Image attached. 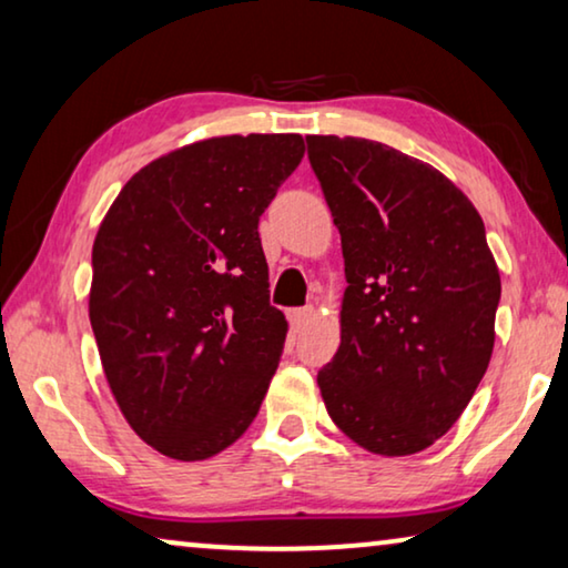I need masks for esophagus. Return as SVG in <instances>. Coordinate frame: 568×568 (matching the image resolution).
I'll list each match as a JSON object with an SVG mask.
<instances>
[{
  "label": "esophagus",
  "instance_id": "1",
  "mask_svg": "<svg viewBox=\"0 0 568 568\" xmlns=\"http://www.w3.org/2000/svg\"><path fill=\"white\" fill-rule=\"evenodd\" d=\"M311 316H314V308H293L291 314H287V322H291L293 332H301L303 326L311 322Z\"/></svg>",
  "mask_w": 568,
  "mask_h": 568
}]
</instances>
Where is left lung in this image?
<instances>
[{"label": "left lung", "instance_id": "1", "mask_svg": "<svg viewBox=\"0 0 568 568\" xmlns=\"http://www.w3.org/2000/svg\"><path fill=\"white\" fill-rule=\"evenodd\" d=\"M342 236V342L318 371L326 412L375 455L443 437L481 383L501 281L474 203L386 143L306 135Z\"/></svg>", "mask_w": 568, "mask_h": 568}]
</instances>
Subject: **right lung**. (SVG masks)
Listing matches in <instances>:
<instances>
[{
  "label": "right lung",
  "instance_id": "obj_1",
  "mask_svg": "<svg viewBox=\"0 0 568 568\" xmlns=\"http://www.w3.org/2000/svg\"><path fill=\"white\" fill-rule=\"evenodd\" d=\"M303 151L298 133L190 143L135 172L100 223L102 371L133 433L166 458H211L257 417L287 334L257 223Z\"/></svg>",
  "mask_w": 568,
  "mask_h": 568
}]
</instances>
